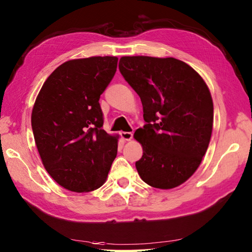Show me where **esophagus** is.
Masks as SVG:
<instances>
[{"label":"esophagus","mask_w":252,"mask_h":252,"mask_svg":"<svg viewBox=\"0 0 252 252\" xmlns=\"http://www.w3.org/2000/svg\"><path fill=\"white\" fill-rule=\"evenodd\" d=\"M120 135L125 141H130V140H132V138H133V134H132V132H121Z\"/></svg>","instance_id":"1"}]
</instances>
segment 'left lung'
I'll return each mask as SVG.
<instances>
[{
  "instance_id": "obj_1",
  "label": "left lung",
  "mask_w": 252,
  "mask_h": 252,
  "mask_svg": "<svg viewBox=\"0 0 252 252\" xmlns=\"http://www.w3.org/2000/svg\"><path fill=\"white\" fill-rule=\"evenodd\" d=\"M119 69L143 106L146 123L134 133L143 148L135 162L139 175L155 189L177 187L197 170L208 148L214 121L208 87L173 57L125 56Z\"/></svg>"
}]
</instances>
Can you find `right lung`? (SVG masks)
Here are the masks:
<instances>
[{
	"instance_id": "right-lung-1",
	"label": "right lung",
	"mask_w": 252,
	"mask_h": 252,
	"mask_svg": "<svg viewBox=\"0 0 252 252\" xmlns=\"http://www.w3.org/2000/svg\"><path fill=\"white\" fill-rule=\"evenodd\" d=\"M118 58L72 59L55 69L32 111V129L48 174L63 189L87 193L106 182L118 136L103 130L99 99L117 71Z\"/></svg>"
}]
</instances>
